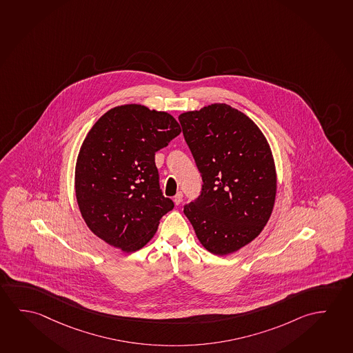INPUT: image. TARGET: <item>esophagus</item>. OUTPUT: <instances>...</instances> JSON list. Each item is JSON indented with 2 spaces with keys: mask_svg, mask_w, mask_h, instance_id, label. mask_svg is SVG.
I'll use <instances>...</instances> for the list:
<instances>
[{
  "mask_svg": "<svg viewBox=\"0 0 353 353\" xmlns=\"http://www.w3.org/2000/svg\"><path fill=\"white\" fill-rule=\"evenodd\" d=\"M181 201H183V194H181V192H178L176 195L174 196V202H175V205H176V206H179Z\"/></svg>",
  "mask_w": 353,
  "mask_h": 353,
  "instance_id": "34e87169",
  "label": "esophagus"
}]
</instances>
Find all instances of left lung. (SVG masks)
<instances>
[{
    "label": "left lung",
    "instance_id": "left-lung-1",
    "mask_svg": "<svg viewBox=\"0 0 353 353\" xmlns=\"http://www.w3.org/2000/svg\"><path fill=\"white\" fill-rule=\"evenodd\" d=\"M179 121L203 181L185 216L208 252H238L261 233L274 210L277 178L269 142L252 119L223 103L183 112Z\"/></svg>",
    "mask_w": 353,
    "mask_h": 353
}]
</instances>
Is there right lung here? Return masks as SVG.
Returning a JSON list of instances; mask_svg holds the SVG:
<instances>
[{"instance_id":"add662e5","label":"right lung","mask_w":353,"mask_h":353,"mask_svg":"<svg viewBox=\"0 0 353 353\" xmlns=\"http://www.w3.org/2000/svg\"><path fill=\"white\" fill-rule=\"evenodd\" d=\"M181 132L165 112L125 104L105 112L81 145L74 170L79 211L109 245L132 252L151 241L174 203L163 196L154 154Z\"/></svg>"}]
</instances>
